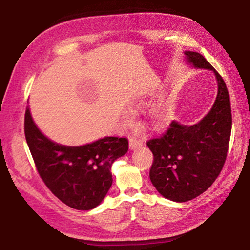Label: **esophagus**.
<instances>
[{
  "mask_svg": "<svg viewBox=\"0 0 250 250\" xmlns=\"http://www.w3.org/2000/svg\"><path fill=\"white\" fill-rule=\"evenodd\" d=\"M143 146V141L140 139H136L134 136H131L129 139V147L131 150L136 149V148H141Z\"/></svg>",
  "mask_w": 250,
  "mask_h": 250,
  "instance_id": "esophagus-1",
  "label": "esophagus"
}]
</instances>
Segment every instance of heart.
<instances>
[{
  "mask_svg": "<svg viewBox=\"0 0 250 250\" xmlns=\"http://www.w3.org/2000/svg\"><path fill=\"white\" fill-rule=\"evenodd\" d=\"M144 104H145V101L143 99H135L132 101V105H133V107L137 109L142 108L143 106H144ZM122 119H124L125 125L128 126L134 125L136 122L135 115L132 113L131 110H124V113H122ZM148 120H149L151 128L161 129L167 125V122L168 120V111L161 103L153 105L152 107L148 110Z\"/></svg>",
  "mask_w": 250,
  "mask_h": 250,
  "instance_id": "b5f03b06",
  "label": "heart"
}]
</instances>
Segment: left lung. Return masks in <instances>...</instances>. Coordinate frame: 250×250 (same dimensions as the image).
Listing matches in <instances>:
<instances>
[{
    "label": "left lung",
    "instance_id": "left-lung-1",
    "mask_svg": "<svg viewBox=\"0 0 250 250\" xmlns=\"http://www.w3.org/2000/svg\"><path fill=\"white\" fill-rule=\"evenodd\" d=\"M188 64L214 73L217 97L208 113L199 122L186 125L173 120L169 128L147 142L153 155L149 177L157 191L174 202H187L208 189L218 177L229 147L232 115L229 92L224 79L205 58L184 51Z\"/></svg>",
    "mask_w": 250,
    "mask_h": 250
}]
</instances>
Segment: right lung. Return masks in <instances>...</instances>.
<instances>
[{
  "instance_id": "obj_1",
  "label": "right lung",
  "mask_w": 250,
  "mask_h": 250,
  "mask_svg": "<svg viewBox=\"0 0 250 250\" xmlns=\"http://www.w3.org/2000/svg\"><path fill=\"white\" fill-rule=\"evenodd\" d=\"M24 134L40 176L58 199L78 210L102 203L113 184L111 166L128 152L125 137L105 136L82 146H65L48 139L32 118L28 106Z\"/></svg>"
}]
</instances>
